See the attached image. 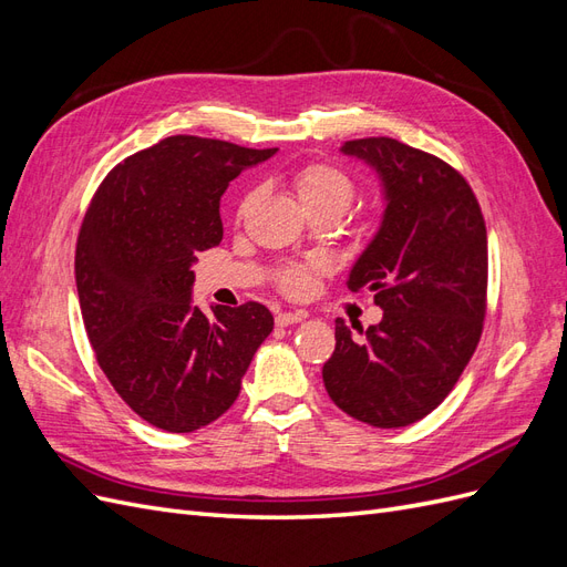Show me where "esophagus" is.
I'll list each match as a JSON object with an SVG mask.
<instances>
[{
    "label": "esophagus",
    "mask_w": 567,
    "mask_h": 567,
    "mask_svg": "<svg viewBox=\"0 0 567 567\" xmlns=\"http://www.w3.org/2000/svg\"><path fill=\"white\" fill-rule=\"evenodd\" d=\"M305 315L302 312H279L277 317H274V321H277V326H290V323H298L302 321Z\"/></svg>",
    "instance_id": "1"
}]
</instances>
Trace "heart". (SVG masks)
Here are the masks:
<instances>
[{"label": "heart", "instance_id": "obj_1", "mask_svg": "<svg viewBox=\"0 0 567 567\" xmlns=\"http://www.w3.org/2000/svg\"><path fill=\"white\" fill-rule=\"evenodd\" d=\"M293 192L307 215L319 213V210H333L338 215L350 208L354 198V179L346 173V169L333 165V163H310L300 169H296L293 177ZM252 196H246L241 208H238V217H244L250 208ZM323 260H310V262H298L288 265L279 271V286L290 296H300L305 290H310L312 279L319 271H323Z\"/></svg>", "mask_w": 567, "mask_h": 567}]
</instances>
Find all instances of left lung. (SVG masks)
Instances as JSON below:
<instances>
[{"label": "left lung", "instance_id": "1", "mask_svg": "<svg viewBox=\"0 0 567 567\" xmlns=\"http://www.w3.org/2000/svg\"><path fill=\"white\" fill-rule=\"evenodd\" d=\"M383 184L379 231L348 288L373 290L383 319L359 336L336 319L323 364L329 398L375 427L416 423L447 398L477 348L487 310V229L468 182L431 153L390 136L340 146Z\"/></svg>", "mask_w": 567, "mask_h": 567}]
</instances>
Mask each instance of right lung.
<instances>
[{
  "mask_svg": "<svg viewBox=\"0 0 567 567\" xmlns=\"http://www.w3.org/2000/svg\"><path fill=\"white\" fill-rule=\"evenodd\" d=\"M277 148L177 134L115 165L84 215L75 281L96 362L125 404L167 433H192L236 402L274 329L260 302H192L198 252L219 246V198Z\"/></svg>",
  "mask_w": 567,
  "mask_h": 567,
  "instance_id": "add662e5",
  "label": "right lung"
}]
</instances>
